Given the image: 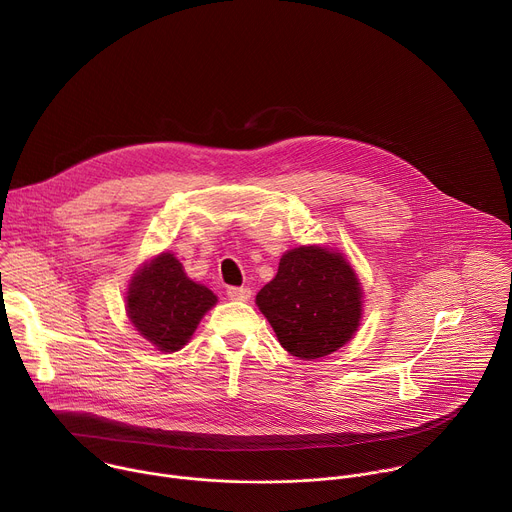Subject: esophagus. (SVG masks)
Segmentation results:
<instances>
[{"label": "esophagus", "mask_w": 512, "mask_h": 512, "mask_svg": "<svg viewBox=\"0 0 512 512\" xmlns=\"http://www.w3.org/2000/svg\"><path fill=\"white\" fill-rule=\"evenodd\" d=\"M251 294H253L251 287H229L227 289V296L235 302H247L251 298Z\"/></svg>", "instance_id": "obj_1"}]
</instances>
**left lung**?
Here are the masks:
<instances>
[{
	"instance_id": "obj_1",
	"label": "left lung",
	"mask_w": 512,
	"mask_h": 512,
	"mask_svg": "<svg viewBox=\"0 0 512 512\" xmlns=\"http://www.w3.org/2000/svg\"><path fill=\"white\" fill-rule=\"evenodd\" d=\"M279 344L298 358L332 354L356 332L362 289L342 253L318 245L283 253L255 298Z\"/></svg>"
}]
</instances>
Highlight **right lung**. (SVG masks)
Returning <instances> with one entry per match:
<instances>
[{"label": "right lung", "instance_id": "1", "mask_svg": "<svg viewBox=\"0 0 512 512\" xmlns=\"http://www.w3.org/2000/svg\"><path fill=\"white\" fill-rule=\"evenodd\" d=\"M214 304L212 291L192 281L172 253L145 263L127 289L131 324L162 352L180 350Z\"/></svg>", "mask_w": 512, "mask_h": 512}]
</instances>
